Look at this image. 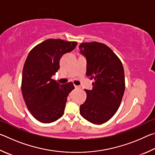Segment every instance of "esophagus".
Masks as SVG:
<instances>
[{"label": "esophagus", "instance_id": "34e87169", "mask_svg": "<svg viewBox=\"0 0 155 155\" xmlns=\"http://www.w3.org/2000/svg\"><path fill=\"white\" fill-rule=\"evenodd\" d=\"M74 87H75V89H81V86H79V85H74Z\"/></svg>", "mask_w": 155, "mask_h": 155}]
</instances>
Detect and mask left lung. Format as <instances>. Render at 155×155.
I'll use <instances>...</instances> for the list:
<instances>
[{"mask_svg":"<svg viewBox=\"0 0 155 155\" xmlns=\"http://www.w3.org/2000/svg\"><path fill=\"white\" fill-rule=\"evenodd\" d=\"M79 49L87 60V77L94 80L92 90H85L87 99L80 106V114L93 124H103L114 116L121 103L125 90L124 68L105 44L83 43Z\"/></svg>","mask_w":155,"mask_h":155,"instance_id":"left-lung-1","label":"left lung"}]
</instances>
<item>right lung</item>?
<instances>
[{"label": "right lung", "instance_id": "1", "mask_svg": "<svg viewBox=\"0 0 155 155\" xmlns=\"http://www.w3.org/2000/svg\"><path fill=\"white\" fill-rule=\"evenodd\" d=\"M77 45L76 41L48 39L28 53L22 70V93L27 108L38 121L51 123L64 115L67 97L74 87L72 83L60 85L52 77L59 69L62 56Z\"/></svg>", "mask_w": 155, "mask_h": 155}]
</instances>
